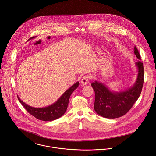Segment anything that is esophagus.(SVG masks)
Returning a JSON list of instances; mask_svg holds the SVG:
<instances>
[{
  "instance_id": "esophagus-1",
  "label": "esophagus",
  "mask_w": 156,
  "mask_h": 156,
  "mask_svg": "<svg viewBox=\"0 0 156 156\" xmlns=\"http://www.w3.org/2000/svg\"><path fill=\"white\" fill-rule=\"evenodd\" d=\"M89 76H84L81 79V80H80V83H81L83 85H85L87 84V83L89 82Z\"/></svg>"
}]
</instances>
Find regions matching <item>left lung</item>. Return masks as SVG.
Instances as JSON below:
<instances>
[{
	"mask_svg": "<svg viewBox=\"0 0 156 156\" xmlns=\"http://www.w3.org/2000/svg\"><path fill=\"white\" fill-rule=\"evenodd\" d=\"M134 53L137 58L135 65L137 77L134 84L125 91L110 90L101 82L95 80L91 85L95 94L94 110L99 115L107 118H116L125 115L139 98L144 83V67L137 49L134 46Z\"/></svg>",
	"mask_w": 156,
	"mask_h": 156,
	"instance_id": "left-lung-1",
	"label": "left lung"
}]
</instances>
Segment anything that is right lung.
I'll list each match as a JSON object with an SVG mask.
<instances>
[{"label":"right lung","mask_w":156,"mask_h":156,"mask_svg":"<svg viewBox=\"0 0 156 156\" xmlns=\"http://www.w3.org/2000/svg\"><path fill=\"white\" fill-rule=\"evenodd\" d=\"M33 38L34 37H31L29 40ZM79 83V82H77L76 83L72 85L70 88L67 89L56 102L46 107H32L26 104L19 97L18 99L21 103V104L27 110V112L36 118L40 120L46 121V122L55 120L62 116L65 113L67 108L69 98H70L72 93L78 87Z\"/></svg>","instance_id":"1"}]
</instances>
